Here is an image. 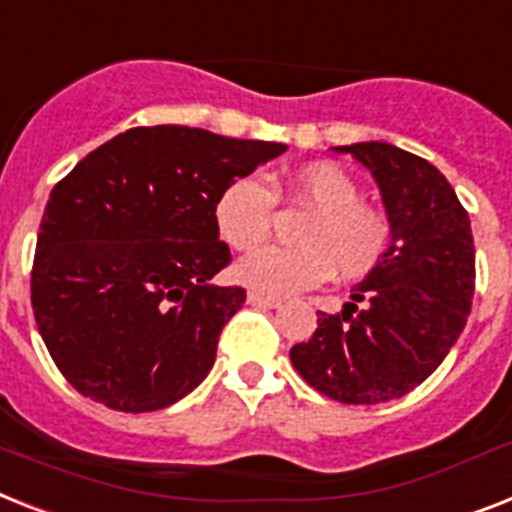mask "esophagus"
Instances as JSON below:
<instances>
[{"instance_id":"34e87169","label":"esophagus","mask_w":512,"mask_h":512,"mask_svg":"<svg viewBox=\"0 0 512 512\" xmlns=\"http://www.w3.org/2000/svg\"><path fill=\"white\" fill-rule=\"evenodd\" d=\"M247 302H249V305H252V307H268V310H273V307L281 305L278 299L263 297V294H257V292H249V294H247Z\"/></svg>"}]
</instances>
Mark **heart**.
Masks as SVG:
<instances>
[{
  "mask_svg": "<svg viewBox=\"0 0 512 512\" xmlns=\"http://www.w3.org/2000/svg\"><path fill=\"white\" fill-rule=\"evenodd\" d=\"M278 199L315 207L297 231L294 249L268 247L234 265V278L257 294L286 297L323 284L331 270L344 281L368 276L384 260L392 228L360 189L331 162L302 165L270 191L257 176H239L220 189L213 215L220 239L249 252L270 236Z\"/></svg>",
  "mask_w": 512,
  "mask_h": 512,
  "instance_id": "heart-1",
  "label": "heart"
}]
</instances>
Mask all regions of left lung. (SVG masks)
Here are the masks:
<instances>
[{"instance_id": "obj_1", "label": "left lung", "mask_w": 512, "mask_h": 512, "mask_svg": "<svg viewBox=\"0 0 512 512\" xmlns=\"http://www.w3.org/2000/svg\"><path fill=\"white\" fill-rule=\"evenodd\" d=\"M334 149L376 178L392 242L352 289V302L318 315L315 334L289 357L331 400L378 405L423 384L463 334L476 286L471 218L429 160L386 141Z\"/></svg>"}]
</instances>
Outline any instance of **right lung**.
<instances>
[{
  "instance_id": "obj_1",
  "label": "right lung",
  "mask_w": 512,
  "mask_h": 512,
  "mask_svg": "<svg viewBox=\"0 0 512 512\" xmlns=\"http://www.w3.org/2000/svg\"><path fill=\"white\" fill-rule=\"evenodd\" d=\"M284 152L205 128H131L54 186L31 305L54 365L83 397L149 413L202 384L247 299L242 286L213 284L231 263L215 199Z\"/></svg>"
}]
</instances>
